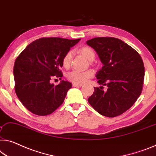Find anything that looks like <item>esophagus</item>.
<instances>
[{"instance_id": "1", "label": "esophagus", "mask_w": 156, "mask_h": 156, "mask_svg": "<svg viewBox=\"0 0 156 156\" xmlns=\"http://www.w3.org/2000/svg\"><path fill=\"white\" fill-rule=\"evenodd\" d=\"M73 86L74 87H81V86H82V84H78V83H73Z\"/></svg>"}]
</instances>
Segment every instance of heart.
Wrapping results in <instances>:
<instances>
[{
  "label": "heart",
  "instance_id": "1",
  "mask_svg": "<svg viewBox=\"0 0 156 156\" xmlns=\"http://www.w3.org/2000/svg\"><path fill=\"white\" fill-rule=\"evenodd\" d=\"M80 53L87 58L89 61H94L95 58V52L91 47L88 46L81 47L80 49ZM72 56H73V52L72 51H67L66 54L64 55L62 59V63L65 68H68L70 66ZM93 76V72L90 70H88L86 71H77L73 70L68 73L67 78L69 81L74 83H78V84H82L85 83L88 79L92 77Z\"/></svg>",
  "mask_w": 156,
  "mask_h": 156
}]
</instances>
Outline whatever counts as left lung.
Instances as JSON below:
<instances>
[{"label": "left lung", "instance_id": "obj_1", "mask_svg": "<svg viewBox=\"0 0 156 156\" xmlns=\"http://www.w3.org/2000/svg\"><path fill=\"white\" fill-rule=\"evenodd\" d=\"M86 44L95 50L103 64L96 75L102 86L94 87L88 101L102 116H118L130 109L142 93L144 80L142 57L118 38L95 37ZM103 85L108 86L106 92Z\"/></svg>", "mask_w": 156, "mask_h": 156}]
</instances>
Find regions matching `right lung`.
Wrapping results in <instances>:
<instances>
[{"mask_svg":"<svg viewBox=\"0 0 156 156\" xmlns=\"http://www.w3.org/2000/svg\"><path fill=\"white\" fill-rule=\"evenodd\" d=\"M80 40L40 38L28 44L16 58L14 66L16 94L33 114L47 116L63 104L72 83L62 81L54 86L50 80L56 77L61 80L63 57Z\"/></svg>","mask_w":156,"mask_h":156,"instance_id":"1","label":"right lung"}]
</instances>
